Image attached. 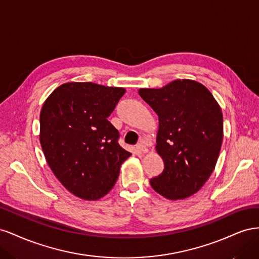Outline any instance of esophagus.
I'll use <instances>...</instances> for the list:
<instances>
[{
	"mask_svg": "<svg viewBox=\"0 0 259 259\" xmlns=\"http://www.w3.org/2000/svg\"><path fill=\"white\" fill-rule=\"evenodd\" d=\"M137 149H138V150H139L140 152H143V153H147V152H148V148H147L144 144L137 145Z\"/></svg>",
	"mask_w": 259,
	"mask_h": 259,
	"instance_id": "esophagus-1",
	"label": "esophagus"
}]
</instances>
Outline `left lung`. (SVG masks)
I'll return each mask as SVG.
<instances>
[{
    "mask_svg": "<svg viewBox=\"0 0 259 259\" xmlns=\"http://www.w3.org/2000/svg\"><path fill=\"white\" fill-rule=\"evenodd\" d=\"M138 94L159 116L155 150L164 169L151 187L168 200L191 197L216 165L224 137L221 107L204 85L188 79Z\"/></svg>",
    "mask_w": 259,
    "mask_h": 259,
    "instance_id": "1",
    "label": "left lung"
}]
</instances>
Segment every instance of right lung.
<instances>
[{
  "mask_svg": "<svg viewBox=\"0 0 259 259\" xmlns=\"http://www.w3.org/2000/svg\"><path fill=\"white\" fill-rule=\"evenodd\" d=\"M123 88L68 82L46 98L40 113V144L54 175L75 197L95 201L110 191L131 152L117 143L108 121Z\"/></svg>",
  "mask_w": 259,
  "mask_h": 259,
  "instance_id": "add662e5",
  "label": "right lung"
}]
</instances>
